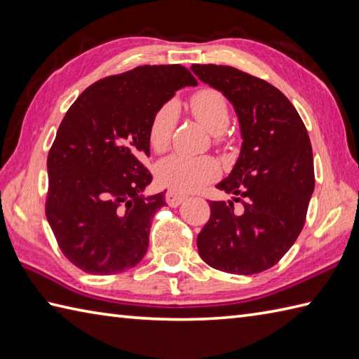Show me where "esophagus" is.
Segmentation results:
<instances>
[{
  "label": "esophagus",
  "mask_w": 359,
  "mask_h": 359,
  "mask_svg": "<svg viewBox=\"0 0 359 359\" xmlns=\"http://www.w3.org/2000/svg\"><path fill=\"white\" fill-rule=\"evenodd\" d=\"M185 199H187V196L179 193V191H175V189H168L165 194V201L168 205H170V207H179V205Z\"/></svg>",
  "instance_id": "34e87169"
}]
</instances>
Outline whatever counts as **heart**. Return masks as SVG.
Listing matches in <instances>:
<instances>
[{
	"mask_svg": "<svg viewBox=\"0 0 359 359\" xmlns=\"http://www.w3.org/2000/svg\"><path fill=\"white\" fill-rule=\"evenodd\" d=\"M188 109L197 121L217 134V142H222V133L230 121V108L226 98L217 89L202 88L189 97ZM177 120V109L172 103H165L154 112L148 128L149 147L156 152H163L171 143L172 131ZM219 174V165L210 156L172 154L163 158L157 166L158 180L175 191H196Z\"/></svg>",
	"mask_w": 359,
	"mask_h": 359,
	"instance_id": "heart-1",
	"label": "heart"
}]
</instances>
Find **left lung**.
I'll use <instances>...</instances> for the list:
<instances>
[{
  "instance_id": "8db88e82",
  "label": "left lung",
  "mask_w": 359,
  "mask_h": 359,
  "mask_svg": "<svg viewBox=\"0 0 359 359\" xmlns=\"http://www.w3.org/2000/svg\"><path fill=\"white\" fill-rule=\"evenodd\" d=\"M191 71L220 90L238 114L242 148L233 171L216 188L233 202H210V220L197 236L210 266L233 274L271 269L293 245L306 224L315 189L313 151L299 114L262 79L231 66L193 65Z\"/></svg>"
}]
</instances>
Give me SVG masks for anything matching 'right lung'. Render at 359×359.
I'll return each instance as SVG.
<instances>
[{
	"instance_id": "add662e5",
	"label": "right lung",
	"mask_w": 359,
	"mask_h": 359,
	"mask_svg": "<svg viewBox=\"0 0 359 359\" xmlns=\"http://www.w3.org/2000/svg\"><path fill=\"white\" fill-rule=\"evenodd\" d=\"M197 81L180 65H144L95 81L67 109L49 156L46 217L60 250L89 274H117L147 255L165 193L152 175L148 128L175 90Z\"/></svg>"
}]
</instances>
